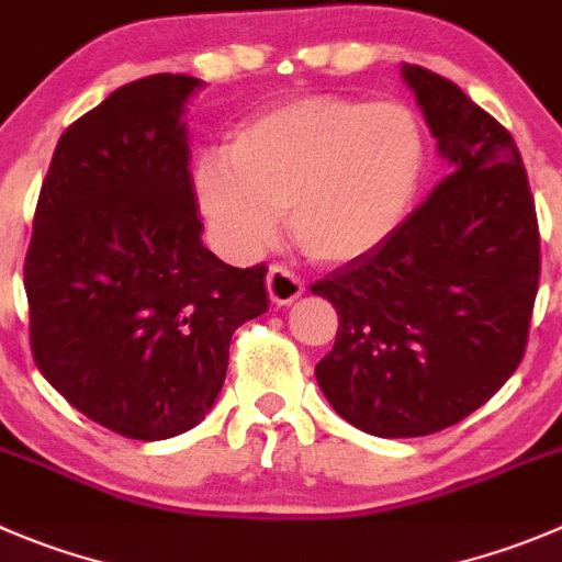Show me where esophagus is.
I'll return each instance as SVG.
<instances>
[{"mask_svg": "<svg viewBox=\"0 0 562 562\" xmlns=\"http://www.w3.org/2000/svg\"><path fill=\"white\" fill-rule=\"evenodd\" d=\"M266 288H269L271 302L282 307V305H291V302H296V299L302 296L305 282L299 280V277L293 274L291 269H285V266H271L269 277H266Z\"/></svg>", "mask_w": 562, "mask_h": 562, "instance_id": "obj_1", "label": "esophagus"}]
</instances>
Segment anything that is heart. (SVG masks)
<instances>
[{"label": "heart", "mask_w": 562, "mask_h": 562, "mask_svg": "<svg viewBox=\"0 0 562 562\" xmlns=\"http://www.w3.org/2000/svg\"><path fill=\"white\" fill-rule=\"evenodd\" d=\"M424 157L422 127L405 104L311 93L249 115L227 155L199 157L193 186L229 255L263 249L288 213L299 249L340 266L400 227Z\"/></svg>", "instance_id": "1"}]
</instances>
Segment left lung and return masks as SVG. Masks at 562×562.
<instances>
[{
  "instance_id": "1",
  "label": "left lung",
  "mask_w": 562,
  "mask_h": 562,
  "mask_svg": "<svg viewBox=\"0 0 562 562\" xmlns=\"http://www.w3.org/2000/svg\"><path fill=\"white\" fill-rule=\"evenodd\" d=\"M449 175L371 255L313 282L338 313L316 380L340 418L380 438L463 422L518 369L541 233L513 135L452 80L402 68Z\"/></svg>"
}]
</instances>
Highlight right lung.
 Listing matches in <instances>:
<instances>
[{"mask_svg": "<svg viewBox=\"0 0 562 562\" xmlns=\"http://www.w3.org/2000/svg\"><path fill=\"white\" fill-rule=\"evenodd\" d=\"M202 80L115 88L60 135L24 260L33 360L71 407L133 440L196 427L229 340L269 307L266 263L202 246L182 108Z\"/></svg>", "mask_w": 562, "mask_h": 562, "instance_id": "add662e5", "label": "right lung"}]
</instances>
